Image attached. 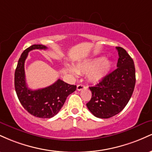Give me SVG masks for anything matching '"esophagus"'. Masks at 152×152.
I'll list each match as a JSON object with an SVG mask.
<instances>
[{"instance_id":"1","label":"esophagus","mask_w":152,"mask_h":152,"mask_svg":"<svg viewBox=\"0 0 152 152\" xmlns=\"http://www.w3.org/2000/svg\"><path fill=\"white\" fill-rule=\"evenodd\" d=\"M77 90L78 91H81V90H83V88H85V86H83V85H82V84H78V85H77Z\"/></svg>"}]
</instances>
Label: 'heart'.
Returning a JSON list of instances; mask_svg holds the SVG:
<instances>
[{"label":"heart","instance_id":"b5f03b06","mask_svg":"<svg viewBox=\"0 0 152 152\" xmlns=\"http://www.w3.org/2000/svg\"><path fill=\"white\" fill-rule=\"evenodd\" d=\"M112 68V63L103 57L87 59L79 62L73 68H69V71L73 74H86L87 79L96 83L102 81L109 74Z\"/></svg>","mask_w":152,"mask_h":152}]
</instances>
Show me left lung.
I'll return each mask as SVG.
<instances>
[{
  "instance_id": "1",
  "label": "left lung",
  "mask_w": 152,
  "mask_h": 152,
  "mask_svg": "<svg viewBox=\"0 0 152 152\" xmlns=\"http://www.w3.org/2000/svg\"><path fill=\"white\" fill-rule=\"evenodd\" d=\"M116 48L118 53L117 69L96 86L89 87L92 96L86 106L96 117L108 118L118 114L133 94L136 83L134 61L123 48Z\"/></svg>"
}]
</instances>
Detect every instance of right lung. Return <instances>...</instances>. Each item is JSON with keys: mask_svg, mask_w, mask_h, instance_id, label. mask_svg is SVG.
I'll return each mask as SVG.
<instances>
[{"mask_svg": "<svg viewBox=\"0 0 152 152\" xmlns=\"http://www.w3.org/2000/svg\"><path fill=\"white\" fill-rule=\"evenodd\" d=\"M34 49L46 50L47 47L34 44L23 52L15 71V89L20 104L28 112L36 117L50 118L58 114L68 96L76 91V86L58 79L46 88L30 89L26 82L24 64L28 52Z\"/></svg>", "mask_w": 152, "mask_h": 152, "instance_id": "obj_1", "label": "right lung"}]
</instances>
